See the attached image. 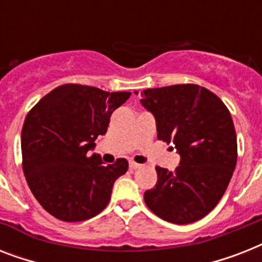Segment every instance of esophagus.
Masks as SVG:
<instances>
[{
  "label": "esophagus",
  "instance_id": "obj_1",
  "mask_svg": "<svg viewBox=\"0 0 262 262\" xmlns=\"http://www.w3.org/2000/svg\"><path fill=\"white\" fill-rule=\"evenodd\" d=\"M129 167H130V170H137V168L141 167V164L136 163V162L130 160V162H129Z\"/></svg>",
  "mask_w": 262,
  "mask_h": 262
}]
</instances>
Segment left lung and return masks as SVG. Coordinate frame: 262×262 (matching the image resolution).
Wrapping results in <instances>:
<instances>
[{
	"label": "left lung",
	"mask_w": 262,
	"mask_h": 262,
	"mask_svg": "<svg viewBox=\"0 0 262 262\" xmlns=\"http://www.w3.org/2000/svg\"><path fill=\"white\" fill-rule=\"evenodd\" d=\"M140 102L155 117L158 139L172 141L181 156L175 171L156 167L158 182L144 201L170 223H193L216 207L235 170L231 114L213 92L195 84L148 88Z\"/></svg>",
	"instance_id": "1"
}]
</instances>
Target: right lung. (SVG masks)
Masks as SVG:
<instances>
[{
	"instance_id": "add662e5",
	"label": "right lung",
	"mask_w": 262,
	"mask_h": 262,
	"mask_svg": "<svg viewBox=\"0 0 262 262\" xmlns=\"http://www.w3.org/2000/svg\"><path fill=\"white\" fill-rule=\"evenodd\" d=\"M130 92H106L63 84L27 114L21 130L23 171L32 194L63 222L94 217L107 207L113 185L127 171V160L104 164L92 154L106 135L110 117Z\"/></svg>"
}]
</instances>
